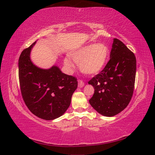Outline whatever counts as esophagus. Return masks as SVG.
<instances>
[{"mask_svg":"<svg viewBox=\"0 0 155 155\" xmlns=\"http://www.w3.org/2000/svg\"><path fill=\"white\" fill-rule=\"evenodd\" d=\"M84 85H85V84H84V83H83V81H81V80H78V87H79V88L83 87L84 86Z\"/></svg>","mask_w":155,"mask_h":155,"instance_id":"obj_1","label":"esophagus"}]
</instances>
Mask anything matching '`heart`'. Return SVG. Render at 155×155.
Returning a JSON list of instances; mask_svg holds the SVG:
<instances>
[{
    "instance_id": "heart-1",
    "label": "heart",
    "mask_w": 155,
    "mask_h": 155,
    "mask_svg": "<svg viewBox=\"0 0 155 155\" xmlns=\"http://www.w3.org/2000/svg\"><path fill=\"white\" fill-rule=\"evenodd\" d=\"M109 49L105 44L87 45L71 54L74 61L81 71L87 74H96L105 68L109 57ZM65 66L72 68L74 64L70 58L64 59Z\"/></svg>"
}]
</instances>
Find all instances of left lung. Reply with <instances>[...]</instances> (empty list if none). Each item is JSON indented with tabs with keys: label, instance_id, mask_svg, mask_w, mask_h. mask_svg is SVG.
<instances>
[{
	"label": "left lung",
	"instance_id": "1",
	"mask_svg": "<svg viewBox=\"0 0 155 155\" xmlns=\"http://www.w3.org/2000/svg\"><path fill=\"white\" fill-rule=\"evenodd\" d=\"M136 70L134 53L114 38L109 62L88 81L94 88V93L89 100L91 106L100 114L108 117L124 110L133 94Z\"/></svg>",
	"mask_w": 155,
	"mask_h": 155
}]
</instances>
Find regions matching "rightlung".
<instances>
[{"mask_svg":"<svg viewBox=\"0 0 155 155\" xmlns=\"http://www.w3.org/2000/svg\"><path fill=\"white\" fill-rule=\"evenodd\" d=\"M35 43L23 50L18 59L21 94L33 114L41 119L52 120L68 109L78 81L75 77L63 73L57 66L49 69L36 67L30 59Z\"/></svg>","mask_w":155,"mask_h":155,"instance_id":"right-lung-1","label":"right lung"}]
</instances>
